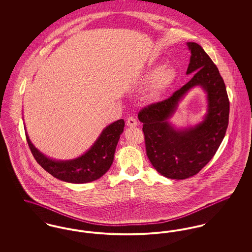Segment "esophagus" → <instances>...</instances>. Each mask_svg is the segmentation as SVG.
<instances>
[{
  "label": "esophagus",
  "mask_w": 252,
  "mask_h": 252,
  "mask_svg": "<svg viewBox=\"0 0 252 252\" xmlns=\"http://www.w3.org/2000/svg\"><path fill=\"white\" fill-rule=\"evenodd\" d=\"M126 126H130V127H134V126H138V122L133 117H128L126 120Z\"/></svg>",
  "instance_id": "34e87169"
}]
</instances>
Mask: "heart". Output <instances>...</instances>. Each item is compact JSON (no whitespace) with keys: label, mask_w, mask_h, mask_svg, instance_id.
Wrapping results in <instances>:
<instances>
[{"label":"heart","mask_w":252,"mask_h":252,"mask_svg":"<svg viewBox=\"0 0 252 252\" xmlns=\"http://www.w3.org/2000/svg\"><path fill=\"white\" fill-rule=\"evenodd\" d=\"M177 73L172 68L164 67L163 64H155L147 69L141 76V83L144 86L152 85L149 96L156 99L176 80Z\"/></svg>","instance_id":"obj_1"}]
</instances>
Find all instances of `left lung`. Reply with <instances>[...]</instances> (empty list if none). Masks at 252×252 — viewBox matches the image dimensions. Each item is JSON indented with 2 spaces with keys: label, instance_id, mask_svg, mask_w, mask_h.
<instances>
[{
  "label": "left lung",
  "instance_id": "1",
  "mask_svg": "<svg viewBox=\"0 0 252 252\" xmlns=\"http://www.w3.org/2000/svg\"><path fill=\"white\" fill-rule=\"evenodd\" d=\"M187 46L191 58L186 74H192V79L166 100L143 108L138 114L144 124L146 155L160 175L172 180L196 175L215 156L228 125V94L216 64L199 44L187 42ZM197 85L207 94V112L194 126L178 129L168 120Z\"/></svg>",
  "mask_w": 252,
  "mask_h": 252
}]
</instances>
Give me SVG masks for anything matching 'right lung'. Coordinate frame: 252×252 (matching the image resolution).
Returning <instances> with one entry per match:
<instances>
[{"mask_svg":"<svg viewBox=\"0 0 252 252\" xmlns=\"http://www.w3.org/2000/svg\"><path fill=\"white\" fill-rule=\"evenodd\" d=\"M124 127L123 119L108 125L83 155L66 160H57L45 156L31 143L27 132L25 135L36 162L46 172L58 180L81 184L98 180L108 172L113 162L115 149Z\"/></svg>","mask_w":252,"mask_h":252,"instance_id":"right-lung-1","label":"right lung"}]
</instances>
